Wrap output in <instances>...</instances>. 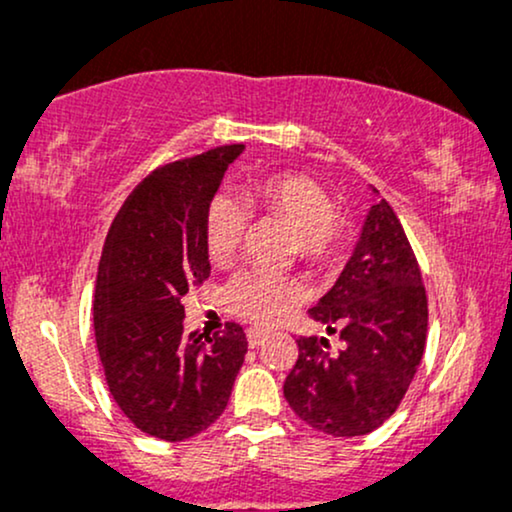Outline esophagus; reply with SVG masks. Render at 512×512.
I'll use <instances>...</instances> for the list:
<instances>
[{
	"instance_id": "obj_1",
	"label": "esophagus",
	"mask_w": 512,
	"mask_h": 512,
	"mask_svg": "<svg viewBox=\"0 0 512 512\" xmlns=\"http://www.w3.org/2000/svg\"><path fill=\"white\" fill-rule=\"evenodd\" d=\"M246 338H249L251 347H258L263 340L268 338V333L263 328H249V330H246Z\"/></svg>"
}]
</instances>
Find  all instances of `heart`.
Segmentation results:
<instances>
[{"label": "heart", "instance_id": "b5f03b06", "mask_svg": "<svg viewBox=\"0 0 512 512\" xmlns=\"http://www.w3.org/2000/svg\"><path fill=\"white\" fill-rule=\"evenodd\" d=\"M249 206L285 220L294 230V254L314 268L333 266L345 256L352 222L333 196L302 172H266L246 179ZM249 210L225 191L208 201L203 215V244L213 263H227L244 239ZM302 285L263 268H246L225 287L227 309L254 323H275L302 299Z\"/></svg>", "mask_w": 512, "mask_h": 512}]
</instances>
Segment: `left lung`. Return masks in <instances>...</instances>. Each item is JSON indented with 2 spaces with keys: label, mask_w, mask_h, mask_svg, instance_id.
<instances>
[{
  "label": "left lung",
  "mask_w": 512,
  "mask_h": 512,
  "mask_svg": "<svg viewBox=\"0 0 512 512\" xmlns=\"http://www.w3.org/2000/svg\"><path fill=\"white\" fill-rule=\"evenodd\" d=\"M309 318L338 333L342 347L333 354L326 338H297L285 400L328 436L378 429L422 364L429 326L422 270L388 201L371 206L350 263Z\"/></svg>",
  "instance_id": "left-lung-1"
}]
</instances>
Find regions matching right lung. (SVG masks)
I'll return each mask as SVG.
<instances>
[{"mask_svg": "<svg viewBox=\"0 0 512 512\" xmlns=\"http://www.w3.org/2000/svg\"><path fill=\"white\" fill-rule=\"evenodd\" d=\"M242 143L162 165L131 191L102 246L93 326L107 388L129 422L162 441L225 412L246 342L239 323L184 330L182 297L208 280L203 215Z\"/></svg>", "mask_w": 512, "mask_h": 512, "instance_id": "1", "label": "right lung"}]
</instances>
